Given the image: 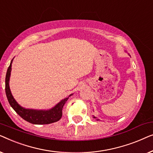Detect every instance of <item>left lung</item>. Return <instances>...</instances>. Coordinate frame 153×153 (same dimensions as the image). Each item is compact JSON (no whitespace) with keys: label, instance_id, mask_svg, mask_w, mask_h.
I'll use <instances>...</instances> for the list:
<instances>
[{"label":"left lung","instance_id":"left-lung-1","mask_svg":"<svg viewBox=\"0 0 153 153\" xmlns=\"http://www.w3.org/2000/svg\"><path fill=\"white\" fill-rule=\"evenodd\" d=\"M94 118H95V117H94Z\"/></svg>","mask_w":153,"mask_h":153}]
</instances>
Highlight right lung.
Listing matches in <instances>:
<instances>
[{
	"instance_id": "add662e5",
	"label": "right lung",
	"mask_w": 153,
	"mask_h": 153,
	"mask_svg": "<svg viewBox=\"0 0 153 153\" xmlns=\"http://www.w3.org/2000/svg\"><path fill=\"white\" fill-rule=\"evenodd\" d=\"M12 62L7 68V74L5 77V93L7 96L8 102L14 110L20 116V117L26 121L36 125H46L50 124L52 123L57 122L62 118V108L66 101H67L68 98H66L62 100L56 105L55 107L50 110H34V109H27L21 107L16 101L14 100L11 94L9 86V80L10 77V73L12 70ZM72 95V94H71ZM70 95V96H71Z\"/></svg>"
}]
</instances>
